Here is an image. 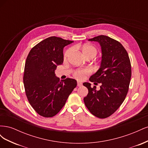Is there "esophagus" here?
I'll return each mask as SVG.
<instances>
[{
  "mask_svg": "<svg viewBox=\"0 0 148 148\" xmlns=\"http://www.w3.org/2000/svg\"><path fill=\"white\" fill-rule=\"evenodd\" d=\"M82 85H83V83H82V82H77V86H82Z\"/></svg>",
  "mask_w": 148,
  "mask_h": 148,
  "instance_id": "esophagus-1",
  "label": "esophagus"
}]
</instances>
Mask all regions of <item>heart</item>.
Returning a JSON list of instances; mask_svg holds the SVG:
<instances>
[{"label": "heart", "instance_id": "1", "mask_svg": "<svg viewBox=\"0 0 148 148\" xmlns=\"http://www.w3.org/2000/svg\"><path fill=\"white\" fill-rule=\"evenodd\" d=\"M71 51H72V49H69L67 50L65 53V57L69 56ZM82 52L83 55L85 57L87 56H96L97 54V49L92 45H89V44H86L84 45L82 48ZM91 73V70L89 69H77L74 71V77L79 79H83L85 76Z\"/></svg>", "mask_w": 148, "mask_h": 148}]
</instances>
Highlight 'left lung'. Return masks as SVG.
Instances as JSON below:
<instances>
[{"label":"left lung","mask_w":148,"mask_h":148,"mask_svg":"<svg viewBox=\"0 0 148 148\" xmlns=\"http://www.w3.org/2000/svg\"><path fill=\"white\" fill-rule=\"evenodd\" d=\"M88 40L98 42L101 47L100 67L89 78L101 86L97 91L96 86L91 87V83H84L88 89L84 102L92 115L105 119L113 114L126 97L132 76L131 63L127 51L116 40L104 35Z\"/></svg>","instance_id":"obj_1"}]
</instances>
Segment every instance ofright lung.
<instances>
[{"label":"right lung","mask_w":148,"mask_h":148,"mask_svg":"<svg viewBox=\"0 0 148 148\" xmlns=\"http://www.w3.org/2000/svg\"><path fill=\"white\" fill-rule=\"evenodd\" d=\"M73 41L51 36L36 44L26 58L23 83L26 97L36 112L44 117L56 115L77 86L74 79L60 81L55 74L64 62V48Z\"/></svg>","instance_id":"obj_1"}]
</instances>
